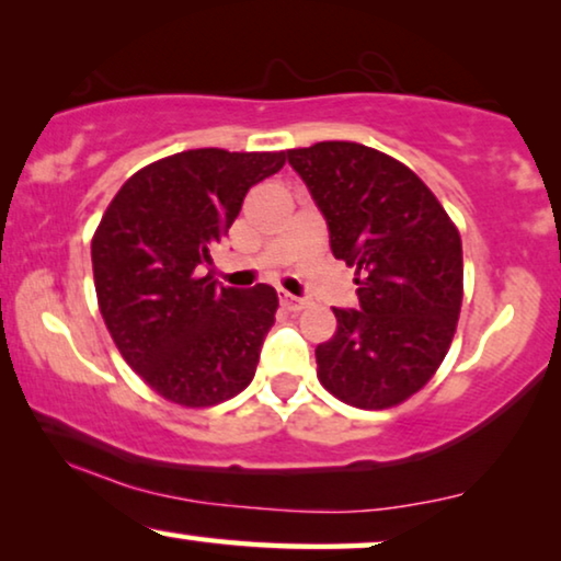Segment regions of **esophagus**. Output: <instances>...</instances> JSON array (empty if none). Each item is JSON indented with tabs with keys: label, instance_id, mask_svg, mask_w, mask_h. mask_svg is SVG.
Returning a JSON list of instances; mask_svg holds the SVG:
<instances>
[{
	"label": "esophagus",
	"instance_id": "1",
	"mask_svg": "<svg viewBox=\"0 0 561 561\" xmlns=\"http://www.w3.org/2000/svg\"><path fill=\"white\" fill-rule=\"evenodd\" d=\"M279 302H282V308H285V310H293V312H297V310H302V308H305V300H300V297H295V295H289V293H282Z\"/></svg>",
	"mask_w": 561,
	"mask_h": 561
}]
</instances>
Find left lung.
I'll use <instances>...</instances> for the list:
<instances>
[{
	"label": "left lung",
	"instance_id": "obj_1",
	"mask_svg": "<svg viewBox=\"0 0 561 561\" xmlns=\"http://www.w3.org/2000/svg\"><path fill=\"white\" fill-rule=\"evenodd\" d=\"M331 230L333 256L356 268L358 310L333 308L316 348L333 398L387 410L423 390L457 333L461 238L436 194L405 163L351 140L287 151Z\"/></svg>",
	"mask_w": 561,
	"mask_h": 561
}]
</instances>
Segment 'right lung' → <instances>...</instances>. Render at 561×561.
I'll return each mask as SVG.
<instances>
[{
    "instance_id": "right-lung-1",
    "label": "right lung",
    "mask_w": 561,
    "mask_h": 561,
    "mask_svg": "<svg viewBox=\"0 0 561 561\" xmlns=\"http://www.w3.org/2000/svg\"><path fill=\"white\" fill-rule=\"evenodd\" d=\"M285 161V151L194 148L136 171L104 210L92 238L96 302L119 354L163 400L210 408L256 375L274 287H220L203 264L245 192Z\"/></svg>"
}]
</instances>
